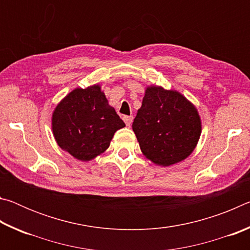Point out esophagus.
<instances>
[{"label":"esophagus","mask_w":250,"mask_h":250,"mask_svg":"<svg viewBox=\"0 0 250 250\" xmlns=\"http://www.w3.org/2000/svg\"><path fill=\"white\" fill-rule=\"evenodd\" d=\"M122 119H124V121L125 122V125H126L130 126V125H131V124H132L133 117H132V116H124V118H122Z\"/></svg>","instance_id":"1"}]
</instances>
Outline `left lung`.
<instances>
[{"instance_id": "8db88e82", "label": "left lung", "mask_w": 250, "mask_h": 250, "mask_svg": "<svg viewBox=\"0 0 250 250\" xmlns=\"http://www.w3.org/2000/svg\"><path fill=\"white\" fill-rule=\"evenodd\" d=\"M132 130L143 155L155 166L171 167L192 154L202 133L197 109L181 92L147 86Z\"/></svg>"}]
</instances>
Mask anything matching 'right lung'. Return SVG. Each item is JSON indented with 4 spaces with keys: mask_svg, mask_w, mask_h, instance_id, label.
<instances>
[{
    "mask_svg": "<svg viewBox=\"0 0 250 250\" xmlns=\"http://www.w3.org/2000/svg\"><path fill=\"white\" fill-rule=\"evenodd\" d=\"M125 126L99 83L75 88L59 101L52 115L57 145L83 162L104 153L116 131Z\"/></svg>",
    "mask_w": 250,
    "mask_h": 250,
    "instance_id": "obj_1",
    "label": "right lung"
}]
</instances>
